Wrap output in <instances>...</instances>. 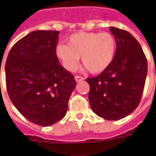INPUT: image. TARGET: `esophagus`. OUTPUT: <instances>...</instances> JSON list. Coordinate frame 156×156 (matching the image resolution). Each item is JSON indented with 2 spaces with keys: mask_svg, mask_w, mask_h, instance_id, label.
<instances>
[{
  "mask_svg": "<svg viewBox=\"0 0 156 156\" xmlns=\"http://www.w3.org/2000/svg\"><path fill=\"white\" fill-rule=\"evenodd\" d=\"M84 80V78H83L81 76H75V81L78 83V82H82Z\"/></svg>",
  "mask_w": 156,
  "mask_h": 156,
  "instance_id": "esophagus-1",
  "label": "esophagus"
}]
</instances>
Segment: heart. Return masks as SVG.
<instances>
[{"label":"heart","mask_w":156,"mask_h":156,"mask_svg":"<svg viewBox=\"0 0 156 156\" xmlns=\"http://www.w3.org/2000/svg\"><path fill=\"white\" fill-rule=\"evenodd\" d=\"M67 41L68 45H56L55 56L69 72L78 68L80 57L83 64L94 74L106 71L115 60L117 41L111 33L78 32L69 36Z\"/></svg>","instance_id":"heart-1"}]
</instances>
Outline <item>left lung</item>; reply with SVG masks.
I'll return each instance as SVG.
<instances>
[{
  "instance_id": "obj_1",
  "label": "left lung",
  "mask_w": 156,
  "mask_h": 156,
  "mask_svg": "<svg viewBox=\"0 0 156 156\" xmlns=\"http://www.w3.org/2000/svg\"><path fill=\"white\" fill-rule=\"evenodd\" d=\"M117 51L111 66L94 78H87L93 111L108 120L131 114L140 102L147 75V60L142 48L129 32L111 27Z\"/></svg>"
}]
</instances>
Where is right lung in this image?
I'll return each mask as SVG.
<instances>
[{
    "mask_svg": "<svg viewBox=\"0 0 156 156\" xmlns=\"http://www.w3.org/2000/svg\"><path fill=\"white\" fill-rule=\"evenodd\" d=\"M58 31H34L20 39L5 62V83L12 104L33 124L49 126L67 114L76 86L73 75L55 56Z\"/></svg>",
    "mask_w": 156,
    "mask_h": 156,
    "instance_id": "1",
    "label": "right lung"
}]
</instances>
